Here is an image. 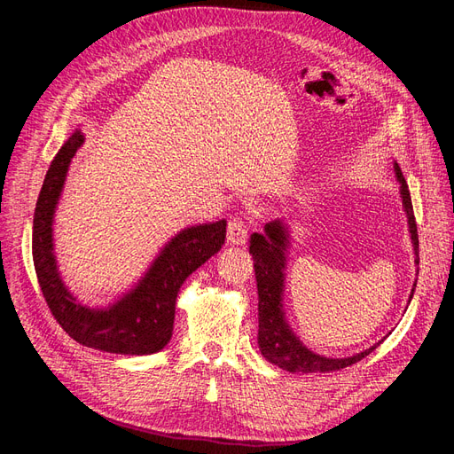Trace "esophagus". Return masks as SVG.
<instances>
[{"instance_id": "34e87169", "label": "esophagus", "mask_w": 454, "mask_h": 454, "mask_svg": "<svg viewBox=\"0 0 454 454\" xmlns=\"http://www.w3.org/2000/svg\"><path fill=\"white\" fill-rule=\"evenodd\" d=\"M227 240L232 246H242L246 244V240H248V223H246L242 217H235L229 222Z\"/></svg>"}]
</instances>
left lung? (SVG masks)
I'll list each match as a JSON object with an SVG mask.
<instances>
[{
    "instance_id": "8db88e82",
    "label": "left lung",
    "mask_w": 454,
    "mask_h": 454,
    "mask_svg": "<svg viewBox=\"0 0 454 454\" xmlns=\"http://www.w3.org/2000/svg\"><path fill=\"white\" fill-rule=\"evenodd\" d=\"M394 172L397 182L402 185V200L409 222L411 240L415 248V263L419 265V235L417 222L413 214V202H411L409 187L402 174L400 164L394 162ZM290 246V235H287L286 225L277 219L265 225V232L259 235L254 232L250 239V254L254 257V270L257 280V295H259V332L257 345L263 358L270 364L278 365L280 369L290 371V373H332L342 367H348L360 362L369 352L377 348L371 347L360 354H354L350 358H325L307 348L299 337L294 335L286 322L282 295H284V278H286V248ZM417 282L411 290L409 301L413 299Z\"/></svg>"
}]
</instances>
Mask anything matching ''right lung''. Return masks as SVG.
<instances>
[{
	"label": "right lung",
	"mask_w": 454,
	"mask_h": 454,
	"mask_svg": "<svg viewBox=\"0 0 454 454\" xmlns=\"http://www.w3.org/2000/svg\"><path fill=\"white\" fill-rule=\"evenodd\" d=\"M75 130L47 170L34 212L32 255L41 292L64 332L89 348L144 356L168 345L174 329L176 297L191 272L204 265L225 242V219L187 227L164 246L138 286L107 309L77 303L67 292L52 252V217L62 193L67 168L83 145Z\"/></svg>",
	"instance_id": "add662e5"
}]
</instances>
